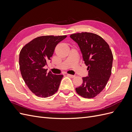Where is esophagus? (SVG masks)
Here are the masks:
<instances>
[{
	"instance_id": "obj_1",
	"label": "esophagus",
	"mask_w": 132,
	"mask_h": 132,
	"mask_svg": "<svg viewBox=\"0 0 132 132\" xmlns=\"http://www.w3.org/2000/svg\"><path fill=\"white\" fill-rule=\"evenodd\" d=\"M67 75L69 77H70V78H74V77H75V75H73L69 74H67Z\"/></svg>"
}]
</instances>
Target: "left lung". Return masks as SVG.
<instances>
[{
	"instance_id": "1",
	"label": "left lung",
	"mask_w": 132,
	"mask_h": 132,
	"mask_svg": "<svg viewBox=\"0 0 132 132\" xmlns=\"http://www.w3.org/2000/svg\"><path fill=\"white\" fill-rule=\"evenodd\" d=\"M80 47L89 70V77L82 78V84L75 89L86 98L96 96L105 88L111 75L113 54L110 46L100 36L91 32L77 33L70 36Z\"/></svg>"
}]
</instances>
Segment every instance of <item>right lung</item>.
Wrapping results in <instances>:
<instances>
[{
    "instance_id": "add662e5",
    "label": "right lung",
    "mask_w": 132,
    "mask_h": 132,
    "mask_svg": "<svg viewBox=\"0 0 132 132\" xmlns=\"http://www.w3.org/2000/svg\"><path fill=\"white\" fill-rule=\"evenodd\" d=\"M67 36H39L26 44L20 51L19 66L22 77L32 93L39 97H50L58 90L63 75L47 73L44 67L57 44Z\"/></svg>"
}]
</instances>
